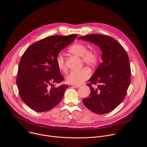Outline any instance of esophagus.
I'll return each instance as SVG.
<instances>
[{
  "mask_svg": "<svg viewBox=\"0 0 147 147\" xmlns=\"http://www.w3.org/2000/svg\"><path fill=\"white\" fill-rule=\"evenodd\" d=\"M71 86H72L73 87H75V88H78V87H80V85H73V84H71Z\"/></svg>",
  "mask_w": 147,
  "mask_h": 147,
  "instance_id": "esophagus-1",
  "label": "esophagus"
}]
</instances>
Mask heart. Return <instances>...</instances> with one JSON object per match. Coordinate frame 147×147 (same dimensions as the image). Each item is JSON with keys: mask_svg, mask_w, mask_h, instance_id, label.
I'll list each match as a JSON object with an SVG mask.
<instances>
[{"mask_svg": "<svg viewBox=\"0 0 147 147\" xmlns=\"http://www.w3.org/2000/svg\"><path fill=\"white\" fill-rule=\"evenodd\" d=\"M69 52L77 56L81 57V63L88 66H95L98 61L97 52L94 49L88 50V47L82 44H74L69 49ZM56 64L59 69L61 71H66L67 67L64 56L59 54L56 59ZM91 76L90 71L87 68H82L79 70L70 71L66 76V81L73 85H80L87 80Z\"/></svg>", "mask_w": 147, "mask_h": 147, "instance_id": "1", "label": "heart"}]
</instances>
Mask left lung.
<instances>
[{
	"mask_svg": "<svg viewBox=\"0 0 147 147\" xmlns=\"http://www.w3.org/2000/svg\"><path fill=\"white\" fill-rule=\"evenodd\" d=\"M78 39L91 42L102 52V61L87 84L90 96L82 102L94 113H108L124 100L131 82L127 53L119 42L108 35L90 34ZM94 84L96 88L92 87Z\"/></svg>",
	"mask_w": 147,
	"mask_h": 147,
	"instance_id": "obj_1",
	"label": "left lung"
}]
</instances>
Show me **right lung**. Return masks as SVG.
<instances>
[{
  "instance_id": "1",
  "label": "right lung",
  "mask_w": 147,
  "mask_h": 147,
  "mask_svg": "<svg viewBox=\"0 0 147 147\" xmlns=\"http://www.w3.org/2000/svg\"><path fill=\"white\" fill-rule=\"evenodd\" d=\"M77 34L53 35L30 45L21 58L16 83L20 96L31 109L47 112L58 105L69 87H57L53 83L64 80L56 64L59 52L75 40Z\"/></svg>"
}]
</instances>
